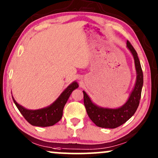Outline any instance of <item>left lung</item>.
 I'll return each instance as SVG.
<instances>
[{"label":"left lung","instance_id":"8db88e82","mask_svg":"<svg viewBox=\"0 0 158 158\" xmlns=\"http://www.w3.org/2000/svg\"><path fill=\"white\" fill-rule=\"evenodd\" d=\"M126 44L127 48L131 52L135 60L137 77L135 86L126 103L117 108L99 106L92 102L89 96L83 90L84 104L88 117L96 126L101 128H115L120 126L131 118L138 108L143 85V70L135 48L128 41H127Z\"/></svg>","mask_w":158,"mask_h":158}]
</instances>
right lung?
<instances>
[{
  "label": "right lung",
  "instance_id": "obj_1",
  "mask_svg": "<svg viewBox=\"0 0 158 158\" xmlns=\"http://www.w3.org/2000/svg\"><path fill=\"white\" fill-rule=\"evenodd\" d=\"M78 87H79V85L77 81H73L65 88V90H63L60 96L51 105L41 109H27L16 102L13 97H12V99L18 109L29 123H30L32 126L39 127L52 126L61 119L63 109L67 101L73 90L77 89Z\"/></svg>",
  "mask_w": 158,
  "mask_h": 158
}]
</instances>
